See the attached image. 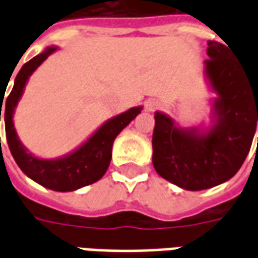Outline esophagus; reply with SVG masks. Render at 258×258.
<instances>
[{
    "label": "esophagus",
    "instance_id": "1",
    "mask_svg": "<svg viewBox=\"0 0 258 258\" xmlns=\"http://www.w3.org/2000/svg\"><path fill=\"white\" fill-rule=\"evenodd\" d=\"M159 106H160V103L156 99H148L145 102V109L148 112H155L156 109H159Z\"/></svg>",
    "mask_w": 258,
    "mask_h": 258
}]
</instances>
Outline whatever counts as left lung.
Wrapping results in <instances>:
<instances>
[{
  "label": "left lung",
  "mask_w": 258,
  "mask_h": 258,
  "mask_svg": "<svg viewBox=\"0 0 258 258\" xmlns=\"http://www.w3.org/2000/svg\"><path fill=\"white\" fill-rule=\"evenodd\" d=\"M207 56L205 77L216 94L210 124L182 127L166 113H155L153 167L186 190L209 189L232 178L249 153L258 121V80H250L221 42L207 41Z\"/></svg>",
  "instance_id": "1"
}]
</instances>
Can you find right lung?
Masks as SVG:
<instances>
[{"instance_id": "1", "label": "right lung", "mask_w": 258, "mask_h": 258, "mask_svg": "<svg viewBox=\"0 0 258 258\" xmlns=\"http://www.w3.org/2000/svg\"><path fill=\"white\" fill-rule=\"evenodd\" d=\"M59 47L51 45L41 53L22 66L15 79L11 94L5 101V133L9 151L20 170L37 184L56 192H72L83 186L94 184L105 175L112 160V146L121 131L142 110V106L131 107L114 117L109 118L96 128L87 140L74 151L56 159H42L34 156L18 137L14 124V114L20 98L25 92L30 76L40 68L49 55L56 52ZM1 102H4L1 96ZM3 103L0 106V121Z\"/></svg>"}]
</instances>
